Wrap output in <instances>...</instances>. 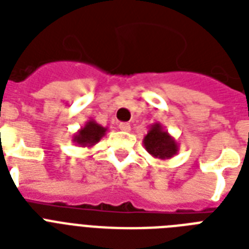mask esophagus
<instances>
[{"label":"esophagus","mask_w":249,"mask_h":249,"mask_svg":"<svg viewBox=\"0 0 249 249\" xmlns=\"http://www.w3.org/2000/svg\"><path fill=\"white\" fill-rule=\"evenodd\" d=\"M119 128H120L123 132H130V125H129V123H120V124H119Z\"/></svg>","instance_id":"esophagus-1"}]
</instances>
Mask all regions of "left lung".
<instances>
[{"label":"left lung","instance_id":"left-lung-1","mask_svg":"<svg viewBox=\"0 0 249 249\" xmlns=\"http://www.w3.org/2000/svg\"><path fill=\"white\" fill-rule=\"evenodd\" d=\"M146 151L156 159L166 160L177 155L179 146L160 123L152 124L143 138Z\"/></svg>","mask_w":249,"mask_h":249}]
</instances>
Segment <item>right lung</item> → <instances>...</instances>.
<instances>
[{
    "mask_svg": "<svg viewBox=\"0 0 249 249\" xmlns=\"http://www.w3.org/2000/svg\"><path fill=\"white\" fill-rule=\"evenodd\" d=\"M107 128L99 125L95 120L90 119L86 121L83 128L79 129L72 137V142L80 147H93L105 137Z\"/></svg>",
    "mask_w": 249,
    "mask_h": 249,
    "instance_id": "1",
    "label": "right lung"
}]
</instances>
